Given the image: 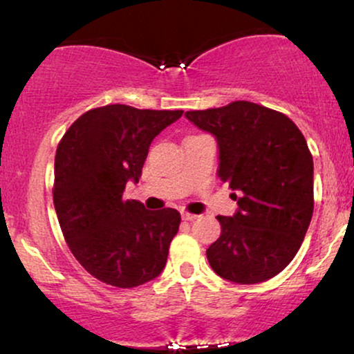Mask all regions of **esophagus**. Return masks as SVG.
<instances>
[{
  "instance_id": "34e87169",
  "label": "esophagus",
  "mask_w": 354,
  "mask_h": 354,
  "mask_svg": "<svg viewBox=\"0 0 354 354\" xmlns=\"http://www.w3.org/2000/svg\"><path fill=\"white\" fill-rule=\"evenodd\" d=\"M181 218L185 219V221H194L196 218H200L198 214H193V213H188V211H183L181 213Z\"/></svg>"
}]
</instances>
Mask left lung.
<instances>
[{
	"label": "left lung",
	"mask_w": 354,
	"mask_h": 354,
	"mask_svg": "<svg viewBox=\"0 0 354 354\" xmlns=\"http://www.w3.org/2000/svg\"><path fill=\"white\" fill-rule=\"evenodd\" d=\"M185 116L216 136L218 174L237 193L236 214L216 216L221 236L206 250L211 268L241 284L273 278L298 253L313 216V156L303 133L251 101Z\"/></svg>",
	"instance_id": "1"
}]
</instances>
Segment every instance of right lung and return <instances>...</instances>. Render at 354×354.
<instances>
[{
  "label": "right lung",
  "mask_w": 354,
  "mask_h": 354,
  "mask_svg": "<svg viewBox=\"0 0 354 354\" xmlns=\"http://www.w3.org/2000/svg\"><path fill=\"white\" fill-rule=\"evenodd\" d=\"M181 115L108 104L83 113L61 138L53 203L71 253L100 281L135 288L163 271L180 213L149 211L123 193L140 180L154 136Z\"/></svg>",
  "instance_id": "right-lung-1"
}]
</instances>
